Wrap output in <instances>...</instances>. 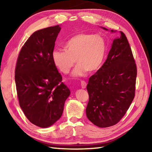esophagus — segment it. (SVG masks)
Instances as JSON below:
<instances>
[{"label": "esophagus", "mask_w": 152, "mask_h": 152, "mask_svg": "<svg viewBox=\"0 0 152 152\" xmlns=\"http://www.w3.org/2000/svg\"><path fill=\"white\" fill-rule=\"evenodd\" d=\"M87 85V83L86 81H85L84 80L81 81V88H86Z\"/></svg>", "instance_id": "34e87169"}]
</instances>
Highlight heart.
<instances>
[{"instance_id": "obj_1", "label": "heart", "mask_w": 152, "mask_h": 152, "mask_svg": "<svg viewBox=\"0 0 152 152\" xmlns=\"http://www.w3.org/2000/svg\"><path fill=\"white\" fill-rule=\"evenodd\" d=\"M65 50L54 49L52 60L59 71L67 74L75 64L77 65L72 76H83L87 71L93 72L102 65L107 50V43L99 34L81 33L71 38L64 45Z\"/></svg>"}]
</instances>
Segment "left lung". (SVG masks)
<instances>
[{"instance_id":"obj_1","label":"left lung","mask_w":152,"mask_h":152,"mask_svg":"<svg viewBox=\"0 0 152 152\" xmlns=\"http://www.w3.org/2000/svg\"><path fill=\"white\" fill-rule=\"evenodd\" d=\"M120 33V38L113 41L105 62L90 77L87 86V116L101 128L119 122L135 97L137 66L126 35Z\"/></svg>"}]
</instances>
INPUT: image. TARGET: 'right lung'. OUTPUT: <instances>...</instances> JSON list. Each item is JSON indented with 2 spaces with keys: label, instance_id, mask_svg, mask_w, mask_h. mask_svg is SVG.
Segmentation results:
<instances>
[{
  "label": "right lung",
  "instance_id": "right-lung-1",
  "mask_svg": "<svg viewBox=\"0 0 152 152\" xmlns=\"http://www.w3.org/2000/svg\"><path fill=\"white\" fill-rule=\"evenodd\" d=\"M61 28L57 25L37 31L22 46L15 67L19 104L36 126L47 128L59 119L70 91L52 60Z\"/></svg>",
  "mask_w": 152,
  "mask_h": 152
}]
</instances>
